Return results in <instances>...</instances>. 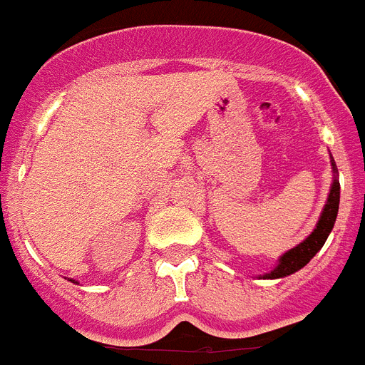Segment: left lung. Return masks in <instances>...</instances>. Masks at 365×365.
<instances>
[{
    "mask_svg": "<svg viewBox=\"0 0 365 365\" xmlns=\"http://www.w3.org/2000/svg\"><path fill=\"white\" fill-rule=\"evenodd\" d=\"M331 165L332 173H334V180H332L331 192H329V198L327 202H325V207H323L322 215H319V220L318 224H316L314 231H312L303 242H299L297 246H294L292 250H288L287 253H283V255L279 257L277 266H275L272 272L262 275V279L287 277V275L301 270V268H303V266L323 248V244L327 240L329 233H331L332 227H334L336 217H338V205H340V182H338V174H336L338 170H336V163L332 158Z\"/></svg>",
    "mask_w": 365,
    "mask_h": 365,
    "instance_id": "obj_1",
    "label": "left lung"
}]
</instances>
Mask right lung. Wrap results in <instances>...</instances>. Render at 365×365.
I'll use <instances>...</instances> for the list:
<instances>
[{
  "mask_svg": "<svg viewBox=\"0 0 365 365\" xmlns=\"http://www.w3.org/2000/svg\"><path fill=\"white\" fill-rule=\"evenodd\" d=\"M73 283H75V281H73Z\"/></svg>",
  "mask_w": 365,
  "mask_h": 365,
  "instance_id": "right-lung-1",
  "label": "right lung"
}]
</instances>
